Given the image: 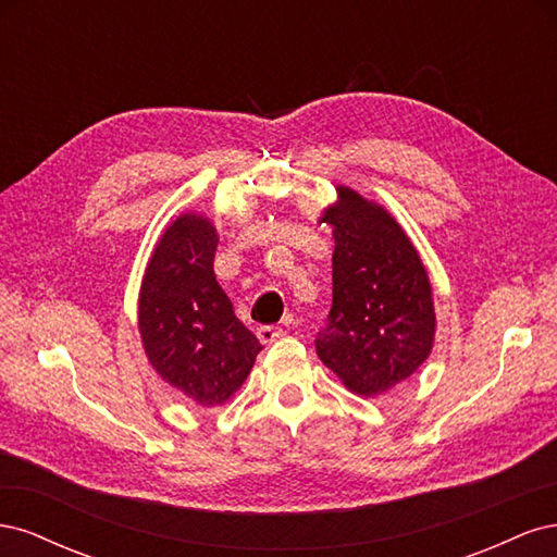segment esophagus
<instances>
[{
  "label": "esophagus",
  "mask_w": 557,
  "mask_h": 557,
  "mask_svg": "<svg viewBox=\"0 0 557 557\" xmlns=\"http://www.w3.org/2000/svg\"><path fill=\"white\" fill-rule=\"evenodd\" d=\"M283 334H285V332H283L281 327L264 325V327H260V330H258V339H260L262 344H274V342H278V339H281Z\"/></svg>",
  "instance_id": "obj_1"
}]
</instances>
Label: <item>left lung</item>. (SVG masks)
I'll return each mask as SVG.
<instances>
[{
  "instance_id": "left-lung-1",
  "label": "left lung",
  "mask_w": 557,
  "mask_h": 557,
  "mask_svg": "<svg viewBox=\"0 0 557 557\" xmlns=\"http://www.w3.org/2000/svg\"><path fill=\"white\" fill-rule=\"evenodd\" d=\"M332 227V309L315 352L350 393L379 397L407 381L434 346L428 269L395 218L336 185L320 213Z\"/></svg>"
}]
</instances>
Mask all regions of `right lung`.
I'll return each instance as SVG.
<instances>
[{
  "label": "right lung",
  "mask_w": 557,
  "mask_h": 557,
  "mask_svg": "<svg viewBox=\"0 0 557 557\" xmlns=\"http://www.w3.org/2000/svg\"><path fill=\"white\" fill-rule=\"evenodd\" d=\"M215 246L218 230L205 213H181L150 252L139 290V334L150 367L207 409L239 391L262 350L215 281Z\"/></svg>",
  "instance_id": "right-lung-1"
}]
</instances>
